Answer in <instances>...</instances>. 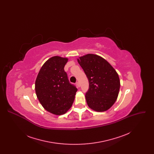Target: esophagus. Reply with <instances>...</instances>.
I'll list each match as a JSON object with an SVG mask.
<instances>
[{"label":"esophagus","instance_id":"1","mask_svg":"<svg viewBox=\"0 0 154 154\" xmlns=\"http://www.w3.org/2000/svg\"><path fill=\"white\" fill-rule=\"evenodd\" d=\"M76 85L78 87H80V83L79 82H76Z\"/></svg>","mask_w":154,"mask_h":154}]
</instances>
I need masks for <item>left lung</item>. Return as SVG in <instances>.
I'll use <instances>...</instances> for the list:
<instances>
[{
    "label": "left lung",
    "instance_id": "obj_1",
    "mask_svg": "<svg viewBox=\"0 0 154 154\" xmlns=\"http://www.w3.org/2000/svg\"><path fill=\"white\" fill-rule=\"evenodd\" d=\"M77 61L89 81L85 95L88 107L97 112L109 110L119 94L120 80L117 72L105 59L96 54L81 56Z\"/></svg>",
    "mask_w": 154,
    "mask_h": 154
}]
</instances>
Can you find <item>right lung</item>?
I'll list each match as a JSON object with an SVG mask.
<instances>
[{
    "mask_svg": "<svg viewBox=\"0 0 154 154\" xmlns=\"http://www.w3.org/2000/svg\"><path fill=\"white\" fill-rule=\"evenodd\" d=\"M67 58L54 56L42 66L35 81L37 97L45 110L57 116L65 114L74 100L77 89L69 82L64 67Z\"/></svg>",
    "mask_w": 154,
    "mask_h": 154,
    "instance_id": "add662e5",
    "label": "right lung"
}]
</instances>
